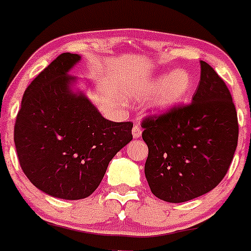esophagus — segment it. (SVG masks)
Returning <instances> with one entry per match:
<instances>
[{"label":"esophagus","mask_w":251,"mask_h":251,"mask_svg":"<svg viewBox=\"0 0 251 251\" xmlns=\"http://www.w3.org/2000/svg\"><path fill=\"white\" fill-rule=\"evenodd\" d=\"M132 136H133V138H138V137H141V136H142V128H141V126L138 125V124H136V125L133 126Z\"/></svg>","instance_id":"esophagus-1"}]
</instances>
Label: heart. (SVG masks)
I'll use <instances>...</instances> for the list:
<instances>
[{
	"instance_id": "obj_1",
	"label": "heart",
	"mask_w": 251,
	"mask_h": 251,
	"mask_svg": "<svg viewBox=\"0 0 251 251\" xmlns=\"http://www.w3.org/2000/svg\"><path fill=\"white\" fill-rule=\"evenodd\" d=\"M192 85L193 80L189 73L178 69L144 81L131 93V97L141 100L155 95L151 107L156 111H165L181 103L191 92Z\"/></svg>"
}]
</instances>
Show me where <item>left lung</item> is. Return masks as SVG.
Returning a JSON list of instances; mask_svg holds the SVG:
<instances>
[{"label":"left lung","instance_id":"left-lung-1","mask_svg":"<svg viewBox=\"0 0 251 251\" xmlns=\"http://www.w3.org/2000/svg\"><path fill=\"white\" fill-rule=\"evenodd\" d=\"M192 103L142 121L148 146L144 174L151 193L183 203L214 189L228 171L238 143V118L225 81L201 60Z\"/></svg>","mask_w":251,"mask_h":251}]
</instances>
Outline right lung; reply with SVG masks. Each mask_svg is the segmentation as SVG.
<instances>
[{"label":"right lung","instance_id":"obj_1","mask_svg":"<svg viewBox=\"0 0 251 251\" xmlns=\"http://www.w3.org/2000/svg\"><path fill=\"white\" fill-rule=\"evenodd\" d=\"M81 59L62 53L31 81L14 126L22 170L35 187L55 198H87L100 186L108 164L132 140L130 121L102 116L68 74Z\"/></svg>","mask_w":251,"mask_h":251}]
</instances>
